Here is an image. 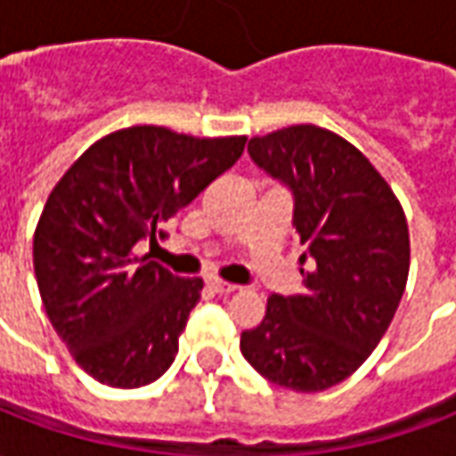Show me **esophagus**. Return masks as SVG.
Here are the masks:
<instances>
[{"label":"esophagus","instance_id":"1","mask_svg":"<svg viewBox=\"0 0 456 456\" xmlns=\"http://www.w3.org/2000/svg\"><path fill=\"white\" fill-rule=\"evenodd\" d=\"M209 288H212L217 296H229V293H234L239 286H234V283H224V281H219V278H209Z\"/></svg>","mask_w":456,"mask_h":456}]
</instances>
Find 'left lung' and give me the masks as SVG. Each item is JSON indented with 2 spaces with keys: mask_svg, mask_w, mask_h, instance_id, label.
Segmentation results:
<instances>
[{
  "mask_svg": "<svg viewBox=\"0 0 456 456\" xmlns=\"http://www.w3.org/2000/svg\"><path fill=\"white\" fill-rule=\"evenodd\" d=\"M248 156L293 195L305 247V290L268 297L266 317L241 332V354L288 391H327L352 376L398 310L411 239L401 202L362 151L332 131L297 124L248 141Z\"/></svg>",
  "mask_w": 456,
  "mask_h": 456,
  "instance_id": "obj_1",
  "label": "left lung"
}]
</instances>
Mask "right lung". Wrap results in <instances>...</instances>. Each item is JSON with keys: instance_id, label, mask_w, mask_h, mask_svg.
I'll return each mask as SVG.
<instances>
[{"instance_id": "1", "label": "right lung", "mask_w": 456, "mask_h": 456, "mask_svg": "<svg viewBox=\"0 0 456 456\" xmlns=\"http://www.w3.org/2000/svg\"><path fill=\"white\" fill-rule=\"evenodd\" d=\"M247 136L195 139L163 126L104 136L48 195L34 234V271L45 313L75 362L112 388L166 373L202 281L136 256L163 224L229 170Z\"/></svg>"}]
</instances>
